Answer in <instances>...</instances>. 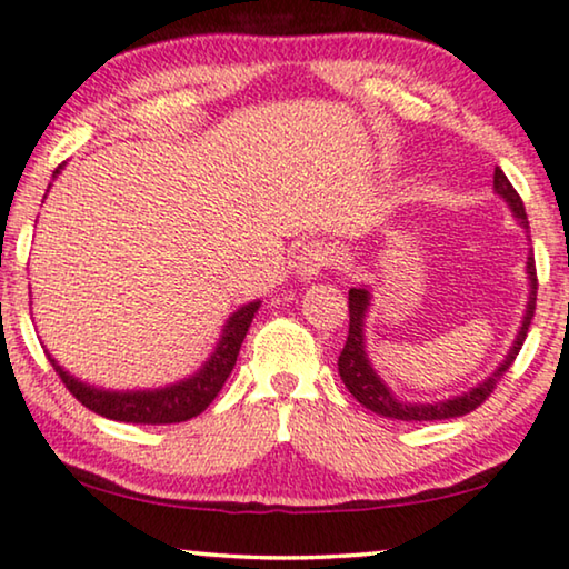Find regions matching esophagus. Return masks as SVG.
Instances as JSON below:
<instances>
[{
	"instance_id": "esophagus-1",
	"label": "esophagus",
	"mask_w": 569,
	"mask_h": 569,
	"mask_svg": "<svg viewBox=\"0 0 569 569\" xmlns=\"http://www.w3.org/2000/svg\"><path fill=\"white\" fill-rule=\"evenodd\" d=\"M332 262V254L327 250V244L322 242H307L301 247L299 252H296V273H299L303 281H309V278H317L322 270H327V266Z\"/></svg>"
}]
</instances>
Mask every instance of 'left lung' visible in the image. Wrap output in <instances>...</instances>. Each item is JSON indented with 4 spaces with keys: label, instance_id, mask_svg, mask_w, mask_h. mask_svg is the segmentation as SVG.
Here are the masks:
<instances>
[{
    "label": "left lung",
    "instance_id": "1",
    "mask_svg": "<svg viewBox=\"0 0 569 569\" xmlns=\"http://www.w3.org/2000/svg\"><path fill=\"white\" fill-rule=\"evenodd\" d=\"M495 190L498 196H502L508 201V206L513 208L516 219L521 221V227L528 229V216L521 196L516 193V188L510 186V180L506 178V172L500 167H495ZM528 268V281H531V296H528V307H526V317L521 330L516 335L513 348L506 356L495 373L487 376V379L479 383V387L469 389L467 395L453 397V399H443V402H433V405H418V402H402L391 395L387 383H383L376 371L368 363L366 356V346H363V319L368 311V296L366 288H350L348 291V315H350V327H348V340L342 346V353L338 358V371L340 379L346 383L350 395H353L358 402H361L366 410H371L376 415H383V418L391 420H405V422H422V420H448V418H461V415H469L471 410H477L479 405L485 402L487 397L492 395L498 381L506 376V371L513 366L518 350H521L528 325H531L533 311H536V291H539V278H536V262L533 258H528L526 262Z\"/></svg>",
    "mask_w": 569,
    "mask_h": 569
}]
</instances>
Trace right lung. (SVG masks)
Here are the masks:
<instances>
[{
  "mask_svg": "<svg viewBox=\"0 0 569 569\" xmlns=\"http://www.w3.org/2000/svg\"><path fill=\"white\" fill-rule=\"evenodd\" d=\"M258 307L260 301H252V303H244L239 311H234V315L229 317L227 327H223L219 346H216L213 356L208 358L201 371L190 376L186 381L172 383V387L167 389H154V391L94 389V387H87L82 381H77L74 376H69L51 356H48V361H51L53 371L59 373L63 387L71 391V397L79 399L87 410L102 415V418L118 420V422H136V426H170V422H186L190 418H196V415H201L206 407L213 402L216 395H219L223 381L229 379L231 368L237 363L239 348H242V340L247 330H250V322Z\"/></svg>",
  "mask_w": 569,
  "mask_h": 569,
  "instance_id": "right-lung-1",
  "label": "right lung"
}]
</instances>
